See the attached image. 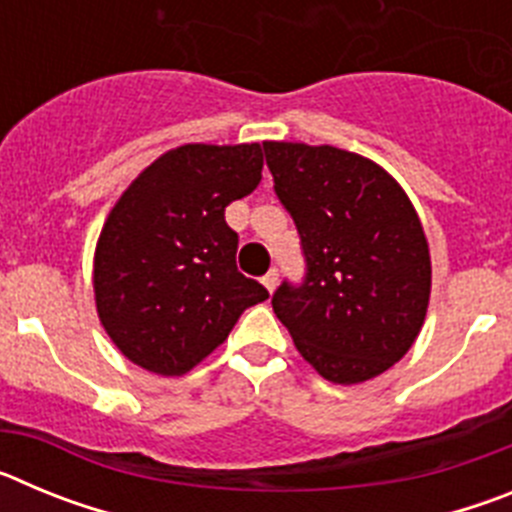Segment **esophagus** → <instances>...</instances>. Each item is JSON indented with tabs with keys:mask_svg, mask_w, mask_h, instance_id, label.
Listing matches in <instances>:
<instances>
[{
	"mask_svg": "<svg viewBox=\"0 0 512 512\" xmlns=\"http://www.w3.org/2000/svg\"><path fill=\"white\" fill-rule=\"evenodd\" d=\"M261 282H264V287L269 289V292H274V289H277V282H279V271L277 269L266 271L264 277H261Z\"/></svg>",
	"mask_w": 512,
	"mask_h": 512,
	"instance_id": "1",
	"label": "esophagus"
}]
</instances>
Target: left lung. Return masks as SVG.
<instances>
[{
	"label": "left lung",
	"instance_id": "obj_1",
	"mask_svg": "<svg viewBox=\"0 0 512 512\" xmlns=\"http://www.w3.org/2000/svg\"><path fill=\"white\" fill-rule=\"evenodd\" d=\"M274 192L300 233L305 277L271 307L328 382L387 372L418 338L431 256L418 212L374 161L333 146L264 143Z\"/></svg>",
	"mask_w": 512,
	"mask_h": 512
}]
</instances>
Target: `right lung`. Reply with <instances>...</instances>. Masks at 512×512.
Wrapping results in <instances>:
<instances>
[{
	"label": "right lung",
	"mask_w": 512,
	"mask_h": 512,
	"mask_svg": "<svg viewBox=\"0 0 512 512\" xmlns=\"http://www.w3.org/2000/svg\"><path fill=\"white\" fill-rule=\"evenodd\" d=\"M261 169L259 143H189L153 161L112 207L94 253V297L133 364L187 374L269 297L235 266L238 233L225 223V207L259 187Z\"/></svg>",
	"instance_id": "obj_1"
}]
</instances>
